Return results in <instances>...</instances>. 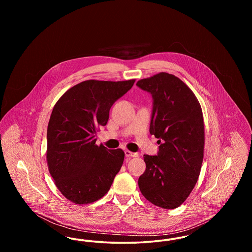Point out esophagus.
<instances>
[{
	"label": "esophagus",
	"instance_id": "esophagus-1",
	"mask_svg": "<svg viewBox=\"0 0 252 252\" xmlns=\"http://www.w3.org/2000/svg\"><path fill=\"white\" fill-rule=\"evenodd\" d=\"M125 155L126 157H127V158H130V157H139V154L138 153H135V152H131V151H129V150H126L125 151Z\"/></svg>",
	"mask_w": 252,
	"mask_h": 252
}]
</instances>
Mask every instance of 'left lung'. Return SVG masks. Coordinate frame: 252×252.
I'll return each instance as SVG.
<instances>
[{
  "label": "left lung",
  "mask_w": 252,
  "mask_h": 252,
  "mask_svg": "<svg viewBox=\"0 0 252 252\" xmlns=\"http://www.w3.org/2000/svg\"><path fill=\"white\" fill-rule=\"evenodd\" d=\"M137 86L153 97L149 131L159 144L157 156L144 155L146 169L139 188L149 202L175 209L187 199L200 174L205 144L201 106L174 74L159 72Z\"/></svg>",
  "instance_id": "left-lung-1"
}]
</instances>
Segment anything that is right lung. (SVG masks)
<instances>
[{"instance_id": "add662e5", "label": "right lung", "mask_w": 252, "mask_h": 252, "mask_svg": "<svg viewBox=\"0 0 252 252\" xmlns=\"http://www.w3.org/2000/svg\"><path fill=\"white\" fill-rule=\"evenodd\" d=\"M135 79L86 80L69 89L53 108L47 128L46 159L60 192L72 203L90 204L108 192L125 153L95 144L109 109Z\"/></svg>"}]
</instances>
